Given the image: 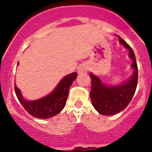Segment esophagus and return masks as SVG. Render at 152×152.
Instances as JSON below:
<instances>
[{
    "instance_id": "1",
    "label": "esophagus",
    "mask_w": 152,
    "mask_h": 152,
    "mask_svg": "<svg viewBox=\"0 0 152 152\" xmlns=\"http://www.w3.org/2000/svg\"><path fill=\"white\" fill-rule=\"evenodd\" d=\"M87 71V67H85V65H81V66L79 67L78 68V73L79 74H84V73H86Z\"/></svg>"
}]
</instances>
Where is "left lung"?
Returning a JSON list of instances; mask_svg holds the SVG:
<instances>
[{
    "instance_id": "1",
    "label": "left lung",
    "mask_w": 152,
    "mask_h": 152,
    "mask_svg": "<svg viewBox=\"0 0 152 152\" xmlns=\"http://www.w3.org/2000/svg\"><path fill=\"white\" fill-rule=\"evenodd\" d=\"M119 42L129 50L132 59V75L126 82L118 85H107L96 75L90 73L91 78L90 99L96 111L103 115H113L120 113L128 106L134 96L137 85V65L132 48L118 37Z\"/></svg>"
}]
</instances>
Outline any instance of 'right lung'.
I'll list each match as a JSON object with an SVG mask.
<instances>
[{"instance_id": "obj_1", "label": "right lung", "mask_w": 152, "mask_h": 152, "mask_svg": "<svg viewBox=\"0 0 152 152\" xmlns=\"http://www.w3.org/2000/svg\"><path fill=\"white\" fill-rule=\"evenodd\" d=\"M77 73H70L62 78L54 90L48 96L39 99L28 101L22 96L20 89L15 85V90L20 103L27 112L34 118L46 119L59 114L66 104L68 91Z\"/></svg>"}]
</instances>
